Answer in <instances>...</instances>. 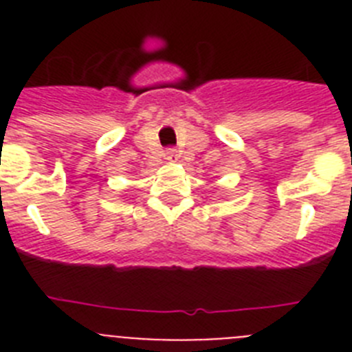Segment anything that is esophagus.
Returning <instances> with one entry per match:
<instances>
[{
    "label": "esophagus",
    "instance_id": "esophagus-1",
    "mask_svg": "<svg viewBox=\"0 0 352 352\" xmlns=\"http://www.w3.org/2000/svg\"><path fill=\"white\" fill-rule=\"evenodd\" d=\"M166 158H167V160H170V162L178 160V151H176L174 148H167L166 149Z\"/></svg>",
    "mask_w": 352,
    "mask_h": 352
}]
</instances>
